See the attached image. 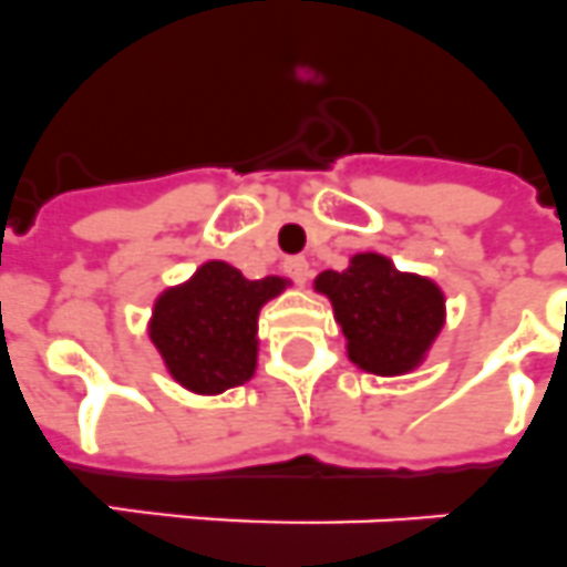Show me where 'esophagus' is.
Wrapping results in <instances>:
<instances>
[{"mask_svg":"<svg viewBox=\"0 0 567 567\" xmlns=\"http://www.w3.org/2000/svg\"><path fill=\"white\" fill-rule=\"evenodd\" d=\"M285 270H288V276H291L293 282L306 285L308 276H311V261H308L306 256H293V259L285 261Z\"/></svg>","mask_w":567,"mask_h":567,"instance_id":"34e87169","label":"esophagus"}]
</instances>
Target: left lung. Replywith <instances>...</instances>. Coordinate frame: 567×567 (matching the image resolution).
Returning <instances> with one entry per match:
<instances>
[{
	"mask_svg": "<svg viewBox=\"0 0 567 567\" xmlns=\"http://www.w3.org/2000/svg\"><path fill=\"white\" fill-rule=\"evenodd\" d=\"M313 291L334 308L351 363L380 378L415 372L446 320L444 291L380 254H354L346 270H322Z\"/></svg>",
	"mask_w": 567,
	"mask_h": 567,
	"instance_id": "obj_1",
	"label": "left lung"
}]
</instances>
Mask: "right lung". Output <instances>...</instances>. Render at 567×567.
I'll return each instance as SVG.
<instances>
[{
	"instance_id": "add662e5",
	"label": "right lung",
	"mask_w": 567,
	"mask_h": 567,
	"mask_svg": "<svg viewBox=\"0 0 567 567\" xmlns=\"http://www.w3.org/2000/svg\"><path fill=\"white\" fill-rule=\"evenodd\" d=\"M291 279H245L227 261H204L187 282L166 288L152 308L150 340L175 383L221 394L254 378L259 311Z\"/></svg>"
}]
</instances>
